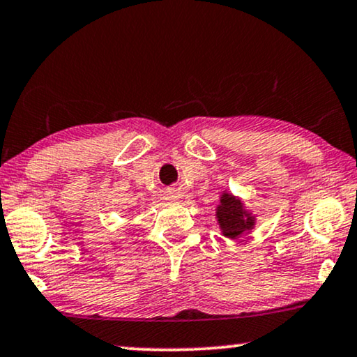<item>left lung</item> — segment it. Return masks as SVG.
<instances>
[{"label": "left lung", "mask_w": 357, "mask_h": 357, "mask_svg": "<svg viewBox=\"0 0 357 357\" xmlns=\"http://www.w3.org/2000/svg\"><path fill=\"white\" fill-rule=\"evenodd\" d=\"M217 220L222 234L228 238H236L255 227V217L243 208L238 197L223 192L220 206L217 207Z\"/></svg>", "instance_id": "obj_1"}]
</instances>
